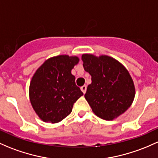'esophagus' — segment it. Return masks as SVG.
<instances>
[{
    "instance_id": "esophagus-1",
    "label": "esophagus",
    "mask_w": 158,
    "mask_h": 158,
    "mask_svg": "<svg viewBox=\"0 0 158 158\" xmlns=\"http://www.w3.org/2000/svg\"><path fill=\"white\" fill-rule=\"evenodd\" d=\"M80 89H81V91H82V92H83V94H85V93L86 92V89H87V86L85 85H84L82 86V87H81Z\"/></svg>"
}]
</instances>
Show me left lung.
<instances>
[{"label": "left lung", "mask_w": 158, "mask_h": 158, "mask_svg": "<svg viewBox=\"0 0 158 158\" xmlns=\"http://www.w3.org/2000/svg\"><path fill=\"white\" fill-rule=\"evenodd\" d=\"M83 67L92 76L85 98L94 114L114 120L126 112L133 102L135 89L129 71L120 62L107 55H82Z\"/></svg>", "instance_id": "obj_1"}]
</instances>
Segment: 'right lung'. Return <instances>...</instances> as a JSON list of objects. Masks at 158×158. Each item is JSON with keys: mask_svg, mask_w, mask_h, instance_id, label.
I'll return each instance as SVG.
<instances>
[{"mask_svg": "<svg viewBox=\"0 0 158 158\" xmlns=\"http://www.w3.org/2000/svg\"><path fill=\"white\" fill-rule=\"evenodd\" d=\"M79 61L77 56H54L46 60L32 76L29 100L35 114L44 122H60L72 112L74 103L83 95L71 73Z\"/></svg>", "mask_w": 158, "mask_h": 158, "instance_id": "obj_1", "label": "right lung"}]
</instances>
